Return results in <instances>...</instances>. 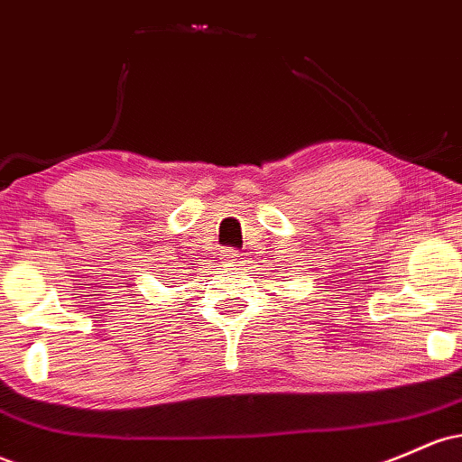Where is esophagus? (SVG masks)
I'll return each mask as SVG.
<instances>
[{
  "label": "esophagus",
  "instance_id": "34e87169",
  "mask_svg": "<svg viewBox=\"0 0 462 462\" xmlns=\"http://www.w3.org/2000/svg\"><path fill=\"white\" fill-rule=\"evenodd\" d=\"M223 256H226V261H236V250H223Z\"/></svg>",
  "mask_w": 462,
  "mask_h": 462
}]
</instances>
